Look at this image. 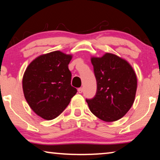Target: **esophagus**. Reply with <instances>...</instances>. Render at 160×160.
<instances>
[{"instance_id": "esophagus-1", "label": "esophagus", "mask_w": 160, "mask_h": 160, "mask_svg": "<svg viewBox=\"0 0 160 160\" xmlns=\"http://www.w3.org/2000/svg\"><path fill=\"white\" fill-rule=\"evenodd\" d=\"M78 93H82L83 92V88L82 87L78 88Z\"/></svg>"}]
</instances>
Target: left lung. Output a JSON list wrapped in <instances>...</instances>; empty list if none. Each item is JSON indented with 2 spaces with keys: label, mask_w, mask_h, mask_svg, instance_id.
I'll list each match as a JSON object with an SVG mask.
<instances>
[{
  "label": "left lung",
  "mask_w": 160,
  "mask_h": 160,
  "mask_svg": "<svg viewBox=\"0 0 160 160\" xmlns=\"http://www.w3.org/2000/svg\"><path fill=\"white\" fill-rule=\"evenodd\" d=\"M97 79L96 95L86 99L90 111L104 122L121 119L134 102L137 76L131 65L117 55L107 53L91 58Z\"/></svg>",
  "instance_id": "obj_1"
}]
</instances>
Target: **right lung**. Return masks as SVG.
I'll return each mask as SVG.
<instances>
[{
  "label": "right lung",
  "instance_id": "obj_1",
  "mask_svg": "<svg viewBox=\"0 0 160 160\" xmlns=\"http://www.w3.org/2000/svg\"><path fill=\"white\" fill-rule=\"evenodd\" d=\"M72 58V55L56 51L39 56L26 68L22 82L24 97L31 109L44 119L60 115L77 94L68 66Z\"/></svg>",
  "mask_w": 160,
  "mask_h": 160
}]
</instances>
